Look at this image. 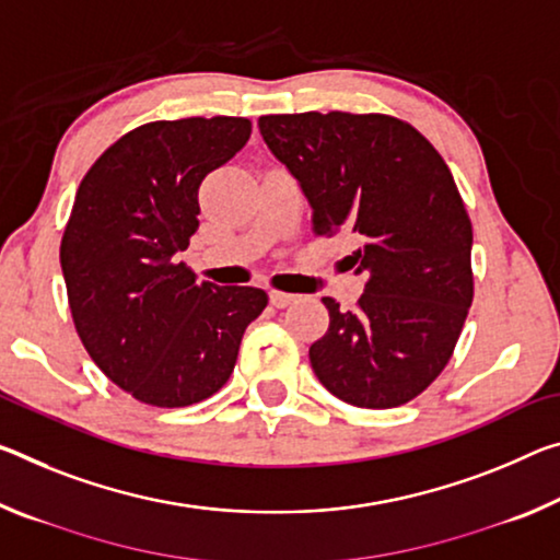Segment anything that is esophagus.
<instances>
[{"label":"esophagus","instance_id":"1","mask_svg":"<svg viewBox=\"0 0 560 560\" xmlns=\"http://www.w3.org/2000/svg\"><path fill=\"white\" fill-rule=\"evenodd\" d=\"M269 299H271V306H277V308H287L289 304H294L296 301L294 294H283V291H271Z\"/></svg>","mask_w":560,"mask_h":560}]
</instances>
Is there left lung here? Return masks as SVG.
I'll return each instance as SVG.
<instances>
[{
  "label": "left lung",
  "instance_id": "obj_1",
  "mask_svg": "<svg viewBox=\"0 0 560 560\" xmlns=\"http://www.w3.org/2000/svg\"><path fill=\"white\" fill-rule=\"evenodd\" d=\"M259 129L304 189L318 236L349 229L366 277L353 312L324 296L314 374L341 401L394 408L446 369L474 301V229L448 164L388 114H266Z\"/></svg>",
  "mask_w": 560,
  "mask_h": 560
}]
</instances>
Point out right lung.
<instances>
[{
	"mask_svg": "<svg viewBox=\"0 0 560 560\" xmlns=\"http://www.w3.org/2000/svg\"><path fill=\"white\" fill-rule=\"evenodd\" d=\"M252 137L244 117L149 121L84 174L59 261L92 361L137 401L182 408L232 376L269 296L197 281L179 259L199 229V186Z\"/></svg>",
	"mask_w": 560,
	"mask_h": 560,
	"instance_id": "right-lung-1",
	"label": "right lung"
}]
</instances>
